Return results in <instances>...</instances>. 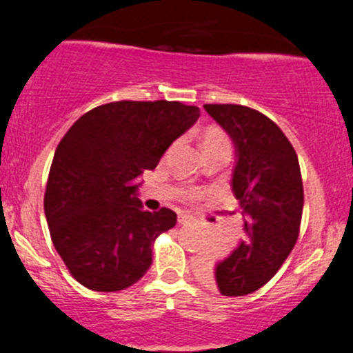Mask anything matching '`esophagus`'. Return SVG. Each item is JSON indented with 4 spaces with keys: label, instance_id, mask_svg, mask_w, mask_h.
<instances>
[{
    "label": "esophagus",
    "instance_id": "1",
    "mask_svg": "<svg viewBox=\"0 0 353 353\" xmlns=\"http://www.w3.org/2000/svg\"><path fill=\"white\" fill-rule=\"evenodd\" d=\"M190 216L181 212V214H178V225H187V223H190Z\"/></svg>",
    "mask_w": 353,
    "mask_h": 353
}]
</instances>
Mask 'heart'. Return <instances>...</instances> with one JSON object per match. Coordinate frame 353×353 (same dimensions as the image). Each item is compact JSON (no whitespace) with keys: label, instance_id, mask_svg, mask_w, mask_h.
<instances>
[{"label":"heart","instance_id":"1","mask_svg":"<svg viewBox=\"0 0 353 353\" xmlns=\"http://www.w3.org/2000/svg\"><path fill=\"white\" fill-rule=\"evenodd\" d=\"M202 149L204 152L212 151H232V142L228 134L219 127H208L202 135ZM199 195L197 190H187L183 194L185 199H195Z\"/></svg>","mask_w":353,"mask_h":353}]
</instances>
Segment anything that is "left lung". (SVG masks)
<instances>
[{"label": "left lung", "mask_w": 353, "mask_h": 353, "mask_svg": "<svg viewBox=\"0 0 353 353\" xmlns=\"http://www.w3.org/2000/svg\"><path fill=\"white\" fill-rule=\"evenodd\" d=\"M236 148L233 194L239 199L247 240L212 270L205 281L226 296H242L268 283L300 233L303 185L294 145L271 118L242 104H204Z\"/></svg>", "instance_id": "1"}]
</instances>
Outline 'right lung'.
<instances>
[{"label": "right lung", "instance_id": "obj_1", "mask_svg": "<svg viewBox=\"0 0 353 353\" xmlns=\"http://www.w3.org/2000/svg\"><path fill=\"white\" fill-rule=\"evenodd\" d=\"M197 118L199 108L180 101H114L66 132L51 163L44 212L54 249L80 285L120 292L148 273L156 239L176 225V214L145 211L135 197L139 176Z\"/></svg>", "mask_w": 353, "mask_h": 353}]
</instances>
